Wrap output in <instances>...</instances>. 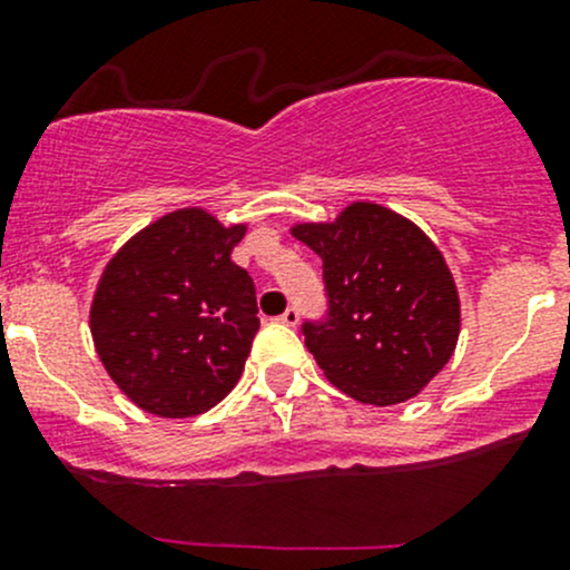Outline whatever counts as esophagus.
Returning a JSON list of instances; mask_svg holds the SVG:
<instances>
[{"mask_svg":"<svg viewBox=\"0 0 570 570\" xmlns=\"http://www.w3.org/2000/svg\"><path fill=\"white\" fill-rule=\"evenodd\" d=\"M281 322H284V325H289V327H295L297 325V320H301V314H297V308L295 306H289V308H286V312L284 314H281V317H278Z\"/></svg>","mask_w":570,"mask_h":570,"instance_id":"1","label":"esophagus"}]
</instances>
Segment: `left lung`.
<instances>
[{"mask_svg":"<svg viewBox=\"0 0 570 570\" xmlns=\"http://www.w3.org/2000/svg\"><path fill=\"white\" fill-rule=\"evenodd\" d=\"M322 258L327 312L303 322L327 381L370 405L416 396L444 370L461 333V301L422 228L377 204L292 228Z\"/></svg>","mask_w":570,"mask_h":570,"instance_id":"obj_1","label":"left lung"}]
</instances>
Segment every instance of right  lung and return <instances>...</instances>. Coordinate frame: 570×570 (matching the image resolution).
I'll return each mask as SVG.
<instances>
[{
    "label": "right lung",
    "mask_w": 570,
    "mask_h": 570,
    "mask_svg": "<svg viewBox=\"0 0 570 570\" xmlns=\"http://www.w3.org/2000/svg\"><path fill=\"white\" fill-rule=\"evenodd\" d=\"M243 237L245 226L178 209L107 264L90 333L109 377L142 411L195 416L237 386L258 331L256 286L232 262Z\"/></svg>",
    "instance_id": "obj_1"
}]
</instances>
